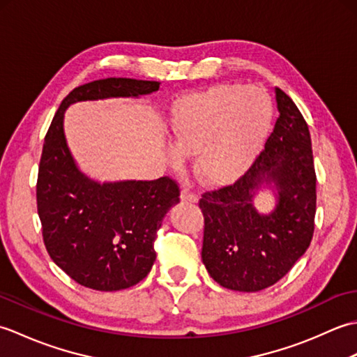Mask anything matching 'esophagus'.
Masks as SVG:
<instances>
[{
  "mask_svg": "<svg viewBox=\"0 0 357 357\" xmlns=\"http://www.w3.org/2000/svg\"><path fill=\"white\" fill-rule=\"evenodd\" d=\"M181 201L183 202H192V204H196L199 201L198 196H196L195 193H192L188 188H184L183 192H181Z\"/></svg>",
  "mask_w": 357,
  "mask_h": 357,
  "instance_id": "34e87169",
  "label": "esophagus"
}]
</instances>
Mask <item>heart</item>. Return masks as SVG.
<instances>
[{
	"label": "heart",
	"instance_id": "obj_1",
	"mask_svg": "<svg viewBox=\"0 0 357 357\" xmlns=\"http://www.w3.org/2000/svg\"><path fill=\"white\" fill-rule=\"evenodd\" d=\"M271 102L255 86L221 84L174 105L167 156L183 167L196 155V172L213 187L229 185L252 167L267 136Z\"/></svg>",
	"mask_w": 357,
	"mask_h": 357
}]
</instances>
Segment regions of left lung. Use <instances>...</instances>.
<instances>
[{"label":"left lung","instance_id":"8db88e82","mask_svg":"<svg viewBox=\"0 0 357 357\" xmlns=\"http://www.w3.org/2000/svg\"><path fill=\"white\" fill-rule=\"evenodd\" d=\"M279 118L265 149L230 187L202 195V262L216 282L234 291H259L284 278L312 242L316 173L312 138L299 109L275 89ZM268 190L275 207L262 214L254 198Z\"/></svg>","mask_w":357,"mask_h":357}]
</instances>
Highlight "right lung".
I'll use <instances>...</instances> for the list:
<instances>
[{
	"instance_id": "add662e5",
	"label": "right lung",
	"mask_w": 357,
	"mask_h": 357,
	"mask_svg": "<svg viewBox=\"0 0 357 357\" xmlns=\"http://www.w3.org/2000/svg\"><path fill=\"white\" fill-rule=\"evenodd\" d=\"M159 84L105 78L79 86L64 98L45 135L36 184L44 244L59 268L98 291L123 290L149 275L156 259V231L179 202V188L167 176L113 183L90 178L67 144L64 113L77 102L139 100Z\"/></svg>"
}]
</instances>
